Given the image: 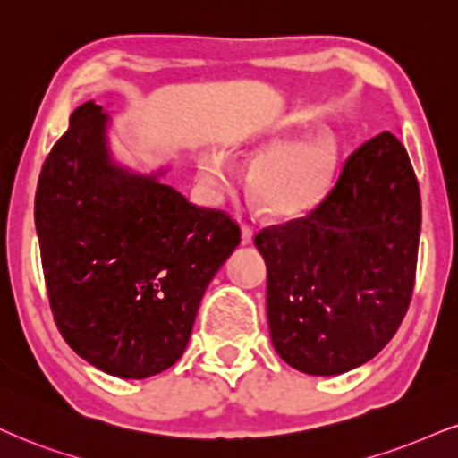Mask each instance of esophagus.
<instances>
[{
    "instance_id": "1",
    "label": "esophagus",
    "mask_w": 458,
    "mask_h": 458,
    "mask_svg": "<svg viewBox=\"0 0 458 458\" xmlns=\"http://www.w3.org/2000/svg\"><path fill=\"white\" fill-rule=\"evenodd\" d=\"M252 240H255V231H252L250 225H242V244L248 246L252 244Z\"/></svg>"
}]
</instances>
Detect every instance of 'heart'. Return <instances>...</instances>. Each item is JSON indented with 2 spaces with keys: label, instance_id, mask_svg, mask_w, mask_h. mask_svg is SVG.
I'll use <instances>...</instances> for the list:
<instances>
[{
  "label": "heart",
  "instance_id": "heart-1",
  "mask_svg": "<svg viewBox=\"0 0 458 458\" xmlns=\"http://www.w3.org/2000/svg\"><path fill=\"white\" fill-rule=\"evenodd\" d=\"M293 133H272L257 142L240 146V155L259 163L248 189L259 206L272 216L303 214L323 199L331 169L337 159V142L329 133L291 144ZM201 174L216 189L231 180V163L220 152L201 157Z\"/></svg>",
  "mask_w": 458,
  "mask_h": 458
}]
</instances>
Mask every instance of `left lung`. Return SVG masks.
I'll use <instances>...</instances> for the list:
<instances>
[{
	"label": "left lung",
	"instance_id": "1",
	"mask_svg": "<svg viewBox=\"0 0 458 458\" xmlns=\"http://www.w3.org/2000/svg\"><path fill=\"white\" fill-rule=\"evenodd\" d=\"M420 218L408 150L382 131L344 161L314 210L259 231L276 352L312 376L374 359L410 308Z\"/></svg>",
	"mask_w": 458,
	"mask_h": 458
}]
</instances>
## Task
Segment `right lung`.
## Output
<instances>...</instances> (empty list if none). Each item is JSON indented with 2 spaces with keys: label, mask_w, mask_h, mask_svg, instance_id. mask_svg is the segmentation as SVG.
Returning <instances> with one entry per match:
<instances>
[{
  "label": "right lung",
  "mask_w": 458,
  "mask_h": 458,
  "mask_svg": "<svg viewBox=\"0 0 458 458\" xmlns=\"http://www.w3.org/2000/svg\"><path fill=\"white\" fill-rule=\"evenodd\" d=\"M106 123L93 101L72 112L39 172L36 231L67 346L106 374L140 380L182 357L240 225L157 176L114 165Z\"/></svg>",
  "instance_id": "right-lung-1"
}]
</instances>
